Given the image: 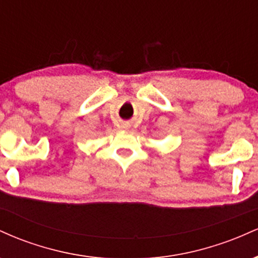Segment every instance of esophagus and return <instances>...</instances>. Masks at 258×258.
Masks as SVG:
<instances>
[{"label": "esophagus", "instance_id": "1", "mask_svg": "<svg viewBox=\"0 0 258 258\" xmlns=\"http://www.w3.org/2000/svg\"><path fill=\"white\" fill-rule=\"evenodd\" d=\"M130 125H128V123H123V127H125V128H127V127H128Z\"/></svg>", "mask_w": 258, "mask_h": 258}]
</instances>
